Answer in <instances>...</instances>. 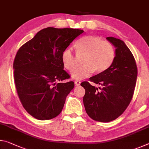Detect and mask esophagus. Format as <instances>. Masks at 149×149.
I'll use <instances>...</instances> for the list:
<instances>
[{
	"mask_svg": "<svg viewBox=\"0 0 149 149\" xmlns=\"http://www.w3.org/2000/svg\"><path fill=\"white\" fill-rule=\"evenodd\" d=\"M80 84H81V82L79 81H78V80L75 81V85H76V86H78V85H79Z\"/></svg>",
	"mask_w": 149,
	"mask_h": 149,
	"instance_id": "1",
	"label": "esophagus"
}]
</instances>
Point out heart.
I'll return each mask as SVG.
<instances>
[{
  "label": "heart",
  "mask_w": 149,
  "mask_h": 149,
  "mask_svg": "<svg viewBox=\"0 0 149 149\" xmlns=\"http://www.w3.org/2000/svg\"><path fill=\"white\" fill-rule=\"evenodd\" d=\"M77 53L85 54L83 58L84 64L73 70L72 77L80 80L87 77L93 72L100 73L108 69L112 64L115 57V50L112 44L108 41H103L99 37L86 35L77 40L75 45ZM62 62L64 68L72 70L76 62L71 48L64 50L62 54Z\"/></svg>",
  "instance_id": "heart-1"
}]
</instances>
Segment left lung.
Instances as JSON below:
<instances>
[{"label":"left lung","instance_id":"8db88e82","mask_svg":"<svg viewBox=\"0 0 149 149\" xmlns=\"http://www.w3.org/2000/svg\"><path fill=\"white\" fill-rule=\"evenodd\" d=\"M116 49L114 61L108 69L89 78V81L101 85L93 86L84 81V104L88 116L95 121L109 122L122 115L132 99L137 77L135 58L124 42L107 37Z\"/></svg>","mask_w":149,"mask_h":149}]
</instances>
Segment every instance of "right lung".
Returning a JSON list of instances; mask_svg holds the SVG:
<instances>
[{"label": "right lung", "mask_w": 149, "mask_h": 149, "mask_svg": "<svg viewBox=\"0 0 149 149\" xmlns=\"http://www.w3.org/2000/svg\"><path fill=\"white\" fill-rule=\"evenodd\" d=\"M84 30L47 27L19 48L15 56L14 83L22 106L39 120L56 117L62 112L65 98L74 87L68 79L62 54Z\"/></svg>", "instance_id": "right-lung-1"}]
</instances>
